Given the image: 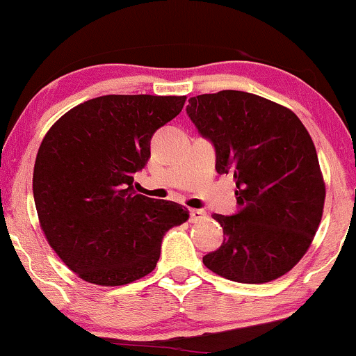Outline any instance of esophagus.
I'll return each mask as SVG.
<instances>
[{
	"label": "esophagus",
	"instance_id": "34e87169",
	"mask_svg": "<svg viewBox=\"0 0 356 356\" xmlns=\"http://www.w3.org/2000/svg\"><path fill=\"white\" fill-rule=\"evenodd\" d=\"M206 212L201 211V209H191V218L189 220L191 222H201V220L206 219Z\"/></svg>",
	"mask_w": 356,
	"mask_h": 356
}]
</instances>
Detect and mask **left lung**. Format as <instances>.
<instances>
[{
  "label": "left lung",
  "mask_w": 356,
  "mask_h": 356,
  "mask_svg": "<svg viewBox=\"0 0 356 356\" xmlns=\"http://www.w3.org/2000/svg\"><path fill=\"white\" fill-rule=\"evenodd\" d=\"M187 115L214 144L218 172L234 177L241 207L212 214L226 238L204 266L248 284L291 271L312 246L326 195L306 127L288 107L239 90L192 97Z\"/></svg>",
  "instance_id": "1"
}]
</instances>
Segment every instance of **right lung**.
Instances as JSON below:
<instances>
[{
  "label": "right lung",
  "mask_w": 356,
  "mask_h": 356,
  "mask_svg": "<svg viewBox=\"0 0 356 356\" xmlns=\"http://www.w3.org/2000/svg\"><path fill=\"white\" fill-rule=\"evenodd\" d=\"M187 97L104 95L68 110L43 137L33 169L40 227L88 283L122 286L152 273L162 238L189 211L134 191L150 138Z\"/></svg>",
  "instance_id": "add662e5"
}]
</instances>
